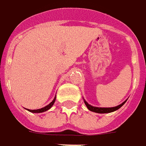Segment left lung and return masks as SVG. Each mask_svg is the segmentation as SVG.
I'll use <instances>...</instances> for the list:
<instances>
[{
	"instance_id": "1",
	"label": "left lung",
	"mask_w": 146,
	"mask_h": 146,
	"mask_svg": "<svg viewBox=\"0 0 146 146\" xmlns=\"http://www.w3.org/2000/svg\"><path fill=\"white\" fill-rule=\"evenodd\" d=\"M84 100V99H83ZM127 100L123 102L122 104H120V105H118L117 107H93L92 105H90L87 102H86L85 100H84V103L86 104V106L87 107V108L90 110V111H92V112H95V113H111L113 112V111H116V110H117L118 109H120L123 105H124L125 103H126V101Z\"/></svg>"
}]
</instances>
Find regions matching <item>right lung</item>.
Returning a JSON list of instances; mask_svg holds the SVG:
<instances>
[{
  "instance_id": "add662e5",
  "label": "right lung",
  "mask_w": 146,
  "mask_h": 146,
  "mask_svg": "<svg viewBox=\"0 0 146 146\" xmlns=\"http://www.w3.org/2000/svg\"><path fill=\"white\" fill-rule=\"evenodd\" d=\"M55 100H56V96L54 97V100L51 102L50 104H49L47 106H46V107H42L41 109H38V110H29V109H26L27 110H29V112H32V113H42V112H45L46 110H50L52 107V106L54 105V104L55 103Z\"/></svg>"
}]
</instances>
